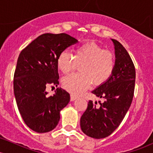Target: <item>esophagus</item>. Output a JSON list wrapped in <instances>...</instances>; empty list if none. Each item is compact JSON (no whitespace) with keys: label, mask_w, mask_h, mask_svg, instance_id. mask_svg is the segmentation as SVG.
Returning <instances> with one entry per match:
<instances>
[{"label":"esophagus","mask_w":153,"mask_h":153,"mask_svg":"<svg viewBox=\"0 0 153 153\" xmlns=\"http://www.w3.org/2000/svg\"><path fill=\"white\" fill-rule=\"evenodd\" d=\"M77 98H78V96H75V95H73V94H71V101H75V100Z\"/></svg>","instance_id":"34e87169"}]
</instances>
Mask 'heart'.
Masks as SVG:
<instances>
[{"instance_id": "heart-1", "label": "heart", "mask_w": 153, "mask_h": 153, "mask_svg": "<svg viewBox=\"0 0 153 153\" xmlns=\"http://www.w3.org/2000/svg\"><path fill=\"white\" fill-rule=\"evenodd\" d=\"M73 55L64 50L57 57V68L63 74L74 71L79 65L80 73L65 77L62 80L65 89L73 94L85 92L91 83L100 85L111 78L116 66L115 55L93 42L75 47Z\"/></svg>"}]
</instances>
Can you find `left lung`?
Listing matches in <instances>:
<instances>
[{"label":"left lung","mask_w":153,"mask_h":153,"mask_svg":"<svg viewBox=\"0 0 153 153\" xmlns=\"http://www.w3.org/2000/svg\"><path fill=\"white\" fill-rule=\"evenodd\" d=\"M115 46L116 66L111 78L92 91L103 102L89 101L80 118L83 133L95 139L105 138L119 127L134 96L135 68L126 49L112 39Z\"/></svg>","instance_id":"1"}]
</instances>
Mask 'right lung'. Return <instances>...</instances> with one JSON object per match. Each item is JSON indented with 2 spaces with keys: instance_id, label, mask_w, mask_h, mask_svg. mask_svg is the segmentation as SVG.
I'll return each instance as SVG.
<instances>
[{
  "instance_id": "obj_1",
  "label": "right lung",
  "mask_w": 153,
  "mask_h": 153,
  "mask_svg": "<svg viewBox=\"0 0 153 153\" xmlns=\"http://www.w3.org/2000/svg\"><path fill=\"white\" fill-rule=\"evenodd\" d=\"M78 40L65 33L40 35L21 52L17 61L13 90L23 120L33 131L45 133L58 124L59 112L70 101V94L57 88L47 96L48 85L59 84V54Z\"/></svg>"
}]
</instances>
